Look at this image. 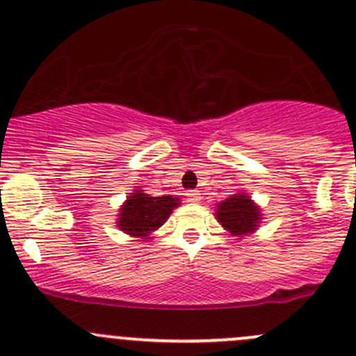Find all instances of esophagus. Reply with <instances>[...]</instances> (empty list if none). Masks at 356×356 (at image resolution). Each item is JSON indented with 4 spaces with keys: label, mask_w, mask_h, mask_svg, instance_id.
<instances>
[{
    "label": "esophagus",
    "mask_w": 356,
    "mask_h": 356,
    "mask_svg": "<svg viewBox=\"0 0 356 356\" xmlns=\"http://www.w3.org/2000/svg\"><path fill=\"white\" fill-rule=\"evenodd\" d=\"M186 200H188L189 203H200L201 193L200 191H188L186 193Z\"/></svg>",
    "instance_id": "esophagus-1"
}]
</instances>
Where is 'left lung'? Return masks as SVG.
Wrapping results in <instances>:
<instances>
[{
	"mask_svg": "<svg viewBox=\"0 0 356 356\" xmlns=\"http://www.w3.org/2000/svg\"><path fill=\"white\" fill-rule=\"evenodd\" d=\"M215 218L232 236L245 238L260 227L261 208L246 193H236L217 203Z\"/></svg>",
	"mask_w": 356,
	"mask_h": 356,
	"instance_id": "8db88e82",
	"label": "left lung"
}]
</instances>
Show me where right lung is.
<instances>
[{"label": "right lung", "mask_w": 356, "mask_h": 356, "mask_svg": "<svg viewBox=\"0 0 356 356\" xmlns=\"http://www.w3.org/2000/svg\"><path fill=\"white\" fill-rule=\"evenodd\" d=\"M181 204V200L170 195L149 196L143 189H134L118 208L117 227L131 238L149 241L152 234L170 217L172 210Z\"/></svg>", "instance_id": "add662e5"}]
</instances>
